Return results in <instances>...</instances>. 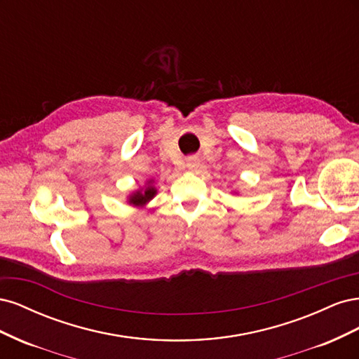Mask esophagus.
<instances>
[{"label": "esophagus", "mask_w": 359, "mask_h": 359, "mask_svg": "<svg viewBox=\"0 0 359 359\" xmlns=\"http://www.w3.org/2000/svg\"><path fill=\"white\" fill-rule=\"evenodd\" d=\"M186 166H187L189 169H196V168L199 166V158H198V157H189V158L186 160Z\"/></svg>", "instance_id": "1"}]
</instances>
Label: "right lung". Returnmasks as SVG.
Here are the masks:
<instances>
[{
	"mask_svg": "<svg viewBox=\"0 0 359 359\" xmlns=\"http://www.w3.org/2000/svg\"><path fill=\"white\" fill-rule=\"evenodd\" d=\"M156 193H157V189L153 186V180H149L147 182L145 189H140V190L130 194L128 203L133 206H145L151 199L156 196Z\"/></svg>",
	"mask_w": 359,
	"mask_h": 359,
	"instance_id": "right-lung-1",
	"label": "right lung"
}]
</instances>
